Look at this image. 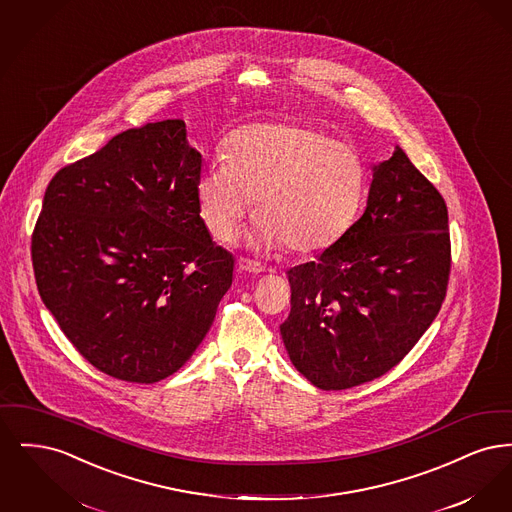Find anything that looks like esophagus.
Here are the masks:
<instances>
[{
  "instance_id": "1",
  "label": "esophagus",
  "mask_w": 512,
  "mask_h": 512,
  "mask_svg": "<svg viewBox=\"0 0 512 512\" xmlns=\"http://www.w3.org/2000/svg\"><path fill=\"white\" fill-rule=\"evenodd\" d=\"M238 270L240 272H249V274H259V272H263V267L259 263H255V261H249V259L240 257L238 259Z\"/></svg>"
}]
</instances>
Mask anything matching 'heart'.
<instances>
[{"label": "heart", "mask_w": 512, "mask_h": 512, "mask_svg": "<svg viewBox=\"0 0 512 512\" xmlns=\"http://www.w3.org/2000/svg\"><path fill=\"white\" fill-rule=\"evenodd\" d=\"M365 178V163L347 142L299 122H253L234 130L222 163L199 176L197 203L220 242L236 236L255 199L257 232L265 244L315 253L349 230Z\"/></svg>", "instance_id": "heart-1"}]
</instances>
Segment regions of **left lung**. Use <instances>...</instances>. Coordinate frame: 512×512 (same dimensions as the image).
<instances>
[{"label": "left lung", "mask_w": 512, "mask_h": 512, "mask_svg": "<svg viewBox=\"0 0 512 512\" xmlns=\"http://www.w3.org/2000/svg\"><path fill=\"white\" fill-rule=\"evenodd\" d=\"M451 274L447 205L401 147L374 167L363 217L317 261L288 270L280 334L320 390H347L399 365L438 317Z\"/></svg>", "instance_id": "obj_1"}]
</instances>
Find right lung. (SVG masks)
I'll return each mask as SVG.
<instances>
[{"instance_id":"right-lung-1","label":"right lung","mask_w":512,"mask_h":512,"mask_svg":"<svg viewBox=\"0 0 512 512\" xmlns=\"http://www.w3.org/2000/svg\"><path fill=\"white\" fill-rule=\"evenodd\" d=\"M201 155L180 119L124 130L57 172L32 232L40 297L107 376L153 384L209 332L234 257L199 217Z\"/></svg>"}]
</instances>
